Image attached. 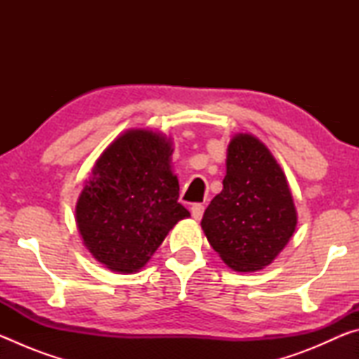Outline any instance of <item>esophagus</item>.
I'll list each match as a JSON object with an SVG mask.
<instances>
[{"mask_svg":"<svg viewBox=\"0 0 359 359\" xmlns=\"http://www.w3.org/2000/svg\"><path fill=\"white\" fill-rule=\"evenodd\" d=\"M204 214V205L203 204H193L191 205V215L194 220H201Z\"/></svg>","mask_w":359,"mask_h":359,"instance_id":"1","label":"esophagus"}]
</instances>
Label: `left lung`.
I'll use <instances>...</instances> for the list:
<instances>
[{"label": "left lung", "mask_w": 359, "mask_h": 359, "mask_svg": "<svg viewBox=\"0 0 359 359\" xmlns=\"http://www.w3.org/2000/svg\"><path fill=\"white\" fill-rule=\"evenodd\" d=\"M296 208L287 177L269 149L239 133L228 145L223 190L201 220L212 248L231 269L269 266L293 236Z\"/></svg>", "instance_id": "obj_1"}]
</instances>
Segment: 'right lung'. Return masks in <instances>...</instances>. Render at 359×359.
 I'll return each instance as SVG.
<instances>
[{"instance_id":"right-lung-1","label":"right lung","mask_w":359,"mask_h":359,"mask_svg":"<svg viewBox=\"0 0 359 359\" xmlns=\"http://www.w3.org/2000/svg\"><path fill=\"white\" fill-rule=\"evenodd\" d=\"M171 139L128 130L102 151L76 205L83 245L114 272L147 264L177 222L190 217L171 171Z\"/></svg>"}]
</instances>
